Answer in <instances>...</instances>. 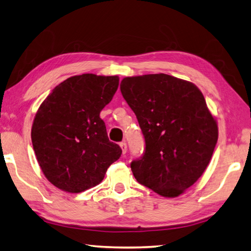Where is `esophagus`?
Listing matches in <instances>:
<instances>
[{"instance_id":"1","label":"esophagus","mask_w":251,"mask_h":251,"mask_svg":"<svg viewBox=\"0 0 251 251\" xmlns=\"http://www.w3.org/2000/svg\"><path fill=\"white\" fill-rule=\"evenodd\" d=\"M120 146H121V148H122V151H123V153H126L127 152V145H126V142L125 141H122L121 144H120Z\"/></svg>"}]
</instances>
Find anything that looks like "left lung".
<instances>
[{
	"label": "left lung",
	"instance_id": "8db88e82",
	"mask_svg": "<svg viewBox=\"0 0 251 251\" xmlns=\"http://www.w3.org/2000/svg\"><path fill=\"white\" fill-rule=\"evenodd\" d=\"M121 92L134 111L146 148L130 163L135 178L163 197L198 180L218 141V125L194 83L166 74L126 77Z\"/></svg>",
	"mask_w": 251,
	"mask_h": 251
}]
</instances>
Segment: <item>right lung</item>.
<instances>
[{
  "label": "right lung",
  "instance_id": "right-lung-1",
  "mask_svg": "<svg viewBox=\"0 0 251 251\" xmlns=\"http://www.w3.org/2000/svg\"><path fill=\"white\" fill-rule=\"evenodd\" d=\"M117 76L82 74L56 86L31 128L38 163L48 180L67 193L100 184L122 149L107 138L100 112L119 88Z\"/></svg>",
  "mask_w": 251,
  "mask_h": 251
}]
</instances>
